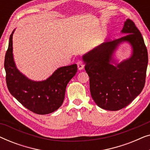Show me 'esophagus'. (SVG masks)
<instances>
[{"mask_svg": "<svg viewBox=\"0 0 150 150\" xmlns=\"http://www.w3.org/2000/svg\"><path fill=\"white\" fill-rule=\"evenodd\" d=\"M77 66H78V69H79V70H81V69H83L84 68V66H85V65H84L83 61H78Z\"/></svg>", "mask_w": 150, "mask_h": 150, "instance_id": "1", "label": "esophagus"}]
</instances>
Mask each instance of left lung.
<instances>
[{
    "instance_id": "1",
    "label": "left lung",
    "mask_w": 150,
    "mask_h": 150,
    "mask_svg": "<svg viewBox=\"0 0 150 150\" xmlns=\"http://www.w3.org/2000/svg\"><path fill=\"white\" fill-rule=\"evenodd\" d=\"M121 33L126 35L102 43L83 55L91 97L99 107L108 110L128 106L141 93L145 83L148 54L142 35L130 19L125 21ZM124 42L131 45L132 54L118 63L114 54Z\"/></svg>"
}]
</instances>
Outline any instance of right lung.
Masks as SVG:
<instances>
[{
    "label": "right lung",
    "mask_w": 150,
    "mask_h": 150,
    "mask_svg": "<svg viewBox=\"0 0 150 150\" xmlns=\"http://www.w3.org/2000/svg\"><path fill=\"white\" fill-rule=\"evenodd\" d=\"M13 30L5 57L6 82L10 93L30 111L46 115L63 104L67 83L77 72V65L61 67L46 80L34 81L18 70L13 54Z\"/></svg>",
    "instance_id": "add662e5"
}]
</instances>
